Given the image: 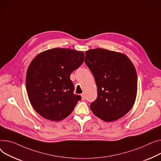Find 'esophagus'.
<instances>
[{"label": "esophagus", "instance_id": "esophagus-1", "mask_svg": "<svg viewBox=\"0 0 161 161\" xmlns=\"http://www.w3.org/2000/svg\"><path fill=\"white\" fill-rule=\"evenodd\" d=\"M81 97H82V99L83 101L86 99V96H85V94H84V93H82L81 94Z\"/></svg>", "mask_w": 161, "mask_h": 161}]
</instances>
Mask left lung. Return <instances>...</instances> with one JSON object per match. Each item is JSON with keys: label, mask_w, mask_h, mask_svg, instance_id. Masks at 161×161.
I'll list each match as a JSON object with an SVG mask.
<instances>
[{"label": "left lung", "mask_w": 161, "mask_h": 161, "mask_svg": "<svg viewBox=\"0 0 161 161\" xmlns=\"http://www.w3.org/2000/svg\"><path fill=\"white\" fill-rule=\"evenodd\" d=\"M85 54V64L97 88V97L91 103L90 109L108 122L124 116L133 107L137 93L133 64L125 54L107 49H90Z\"/></svg>", "instance_id": "1"}]
</instances>
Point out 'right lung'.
<instances>
[{"label": "right lung", "instance_id": "right-lung-1", "mask_svg": "<svg viewBox=\"0 0 161 161\" xmlns=\"http://www.w3.org/2000/svg\"><path fill=\"white\" fill-rule=\"evenodd\" d=\"M84 58L82 51L56 48L32 60L26 71V88L32 107L40 116L58 121L73 112L81 97L73 93L70 75Z\"/></svg>", "mask_w": 161, "mask_h": 161}]
</instances>
